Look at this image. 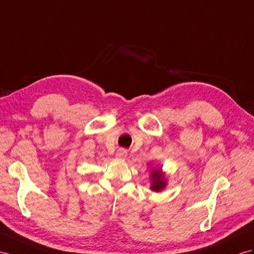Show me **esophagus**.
I'll return each instance as SVG.
<instances>
[{
  "label": "esophagus",
  "mask_w": 254,
  "mask_h": 254,
  "mask_svg": "<svg viewBox=\"0 0 254 254\" xmlns=\"http://www.w3.org/2000/svg\"><path fill=\"white\" fill-rule=\"evenodd\" d=\"M127 150L126 149H123V148H120V149H118V150H117V153H116V157L118 158V159H126L127 158Z\"/></svg>",
  "instance_id": "1"
}]
</instances>
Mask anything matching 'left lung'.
<instances>
[{"mask_svg":"<svg viewBox=\"0 0 254 254\" xmlns=\"http://www.w3.org/2000/svg\"><path fill=\"white\" fill-rule=\"evenodd\" d=\"M151 187L150 189L155 192H160L166 187V179L161 168H154L151 172Z\"/></svg>","mask_w":254,"mask_h":254,"instance_id":"left-lung-1","label":"left lung"}]
</instances>
